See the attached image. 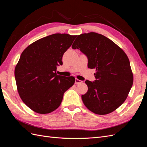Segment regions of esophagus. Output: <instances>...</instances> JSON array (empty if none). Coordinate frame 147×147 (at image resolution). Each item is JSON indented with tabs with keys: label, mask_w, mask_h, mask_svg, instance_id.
I'll list each match as a JSON object with an SVG mask.
<instances>
[{
	"label": "esophagus",
	"mask_w": 147,
	"mask_h": 147,
	"mask_svg": "<svg viewBox=\"0 0 147 147\" xmlns=\"http://www.w3.org/2000/svg\"><path fill=\"white\" fill-rule=\"evenodd\" d=\"M83 83V81L82 80H80L76 78L75 79V83L76 84H80V83Z\"/></svg>",
	"instance_id": "obj_1"
}]
</instances>
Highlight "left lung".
<instances>
[{"instance_id": "8db88e82", "label": "left lung", "mask_w": 147, "mask_h": 147, "mask_svg": "<svg viewBox=\"0 0 147 147\" xmlns=\"http://www.w3.org/2000/svg\"><path fill=\"white\" fill-rule=\"evenodd\" d=\"M88 58V67L96 69V80H86L88 91L82 100L92 112L106 115L126 99L133 84L130 62L126 53L113 41L96 32L78 35L72 46Z\"/></svg>"}]
</instances>
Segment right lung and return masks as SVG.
<instances>
[{
  "mask_svg": "<svg viewBox=\"0 0 147 147\" xmlns=\"http://www.w3.org/2000/svg\"><path fill=\"white\" fill-rule=\"evenodd\" d=\"M76 37L52 34L30 44L21 53L15 69L17 89L22 100L34 112L46 114L55 110L74 84V77L57 75L56 69Z\"/></svg>",
  "mask_w": 147,
  "mask_h": 147,
  "instance_id": "right-lung-1",
  "label": "right lung"
}]
</instances>
